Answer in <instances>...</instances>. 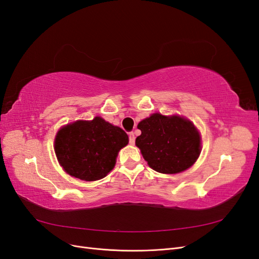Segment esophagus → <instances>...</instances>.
<instances>
[{"mask_svg":"<svg viewBox=\"0 0 259 259\" xmlns=\"http://www.w3.org/2000/svg\"><path fill=\"white\" fill-rule=\"evenodd\" d=\"M128 142H130L131 145L135 144V135H134V133H133V132H131L128 134Z\"/></svg>","mask_w":259,"mask_h":259,"instance_id":"esophagus-1","label":"esophagus"}]
</instances>
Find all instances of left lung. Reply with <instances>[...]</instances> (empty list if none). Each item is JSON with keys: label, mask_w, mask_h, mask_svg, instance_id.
Segmentation results:
<instances>
[{"label": "left lung", "mask_w": 259, "mask_h": 259, "mask_svg": "<svg viewBox=\"0 0 259 259\" xmlns=\"http://www.w3.org/2000/svg\"><path fill=\"white\" fill-rule=\"evenodd\" d=\"M142 135L136 146L152 169L163 174H177L189 168L198 159L201 138L194 125L177 115L154 113L139 122Z\"/></svg>", "instance_id": "obj_1"}]
</instances>
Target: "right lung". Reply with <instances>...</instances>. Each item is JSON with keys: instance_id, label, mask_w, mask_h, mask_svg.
Wrapping results in <instances>:
<instances>
[{"instance_id": "obj_1", "label": "right lung", "mask_w": 259, "mask_h": 259, "mask_svg": "<svg viewBox=\"0 0 259 259\" xmlns=\"http://www.w3.org/2000/svg\"><path fill=\"white\" fill-rule=\"evenodd\" d=\"M127 143L128 136L122 128L96 116L61 128L55 138V152L69 175L94 182L113 168L117 152Z\"/></svg>"}]
</instances>
